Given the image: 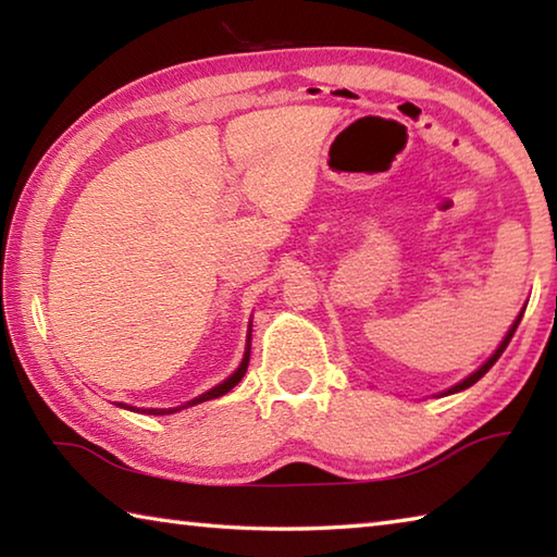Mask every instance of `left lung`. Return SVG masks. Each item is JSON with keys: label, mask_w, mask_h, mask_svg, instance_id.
<instances>
[{"label": "left lung", "mask_w": 557, "mask_h": 557, "mask_svg": "<svg viewBox=\"0 0 557 557\" xmlns=\"http://www.w3.org/2000/svg\"><path fill=\"white\" fill-rule=\"evenodd\" d=\"M521 319H523V312L521 314H518V319H516V322H513V326L511 329H508V334H506V338H504V342H502V346H498L496 348V351H494V356L492 358H488V361L482 366V369H479L476 373H471L469 375V379H465V381H461V383H457L455 385V388H449L447 393H459V391H465V388H469V385H474L479 379H482V375H486V371L488 369H492V366L498 361V356H502L504 351H506V346H508V342H511V338H513V334H516V329H518V324H521Z\"/></svg>", "instance_id": "1"}]
</instances>
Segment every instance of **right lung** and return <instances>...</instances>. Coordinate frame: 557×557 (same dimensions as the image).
Wrapping results in <instances>:
<instances>
[{"label":"right lung","mask_w":557,"mask_h":557,"mask_svg":"<svg viewBox=\"0 0 557 557\" xmlns=\"http://www.w3.org/2000/svg\"><path fill=\"white\" fill-rule=\"evenodd\" d=\"M248 342H250V336H248ZM248 361H250V344H248V351H245V358H243L240 369L235 371V373L231 375V379H225L221 385H215V388H211L209 393L199 395V398L188 400L186 405H182V408H191V405H199V403H206V400L221 398V395H225L228 391H233L235 385L240 383V379L245 375V371H248ZM117 405H120V408H127V410H135V412H147V414H172V412H176V410H182V408H164V410H159V408H149V410H137V408H129V405H125V403H117Z\"/></svg>","instance_id":"add662e5"}]
</instances>
